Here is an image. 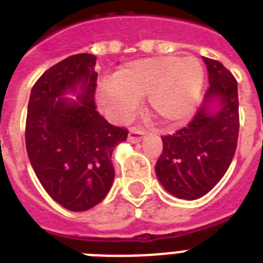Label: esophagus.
Listing matches in <instances>:
<instances>
[{"mask_svg": "<svg viewBox=\"0 0 263 263\" xmlns=\"http://www.w3.org/2000/svg\"><path fill=\"white\" fill-rule=\"evenodd\" d=\"M143 129H140V128L138 127H132L131 129H129V134H128V140H129L131 143H136V142H139V140L143 139Z\"/></svg>", "mask_w": 263, "mask_h": 263, "instance_id": "34e87169", "label": "esophagus"}]
</instances>
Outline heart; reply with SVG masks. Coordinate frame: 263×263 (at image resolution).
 Instances as JSON below:
<instances>
[{"label": "heart", "mask_w": 263, "mask_h": 263, "mask_svg": "<svg viewBox=\"0 0 263 263\" xmlns=\"http://www.w3.org/2000/svg\"><path fill=\"white\" fill-rule=\"evenodd\" d=\"M203 68L194 57L161 55L136 60L120 68L115 80L97 90L101 106L119 120L129 119L148 95V110L164 125H177L192 115L203 86Z\"/></svg>", "instance_id": "1"}]
</instances>
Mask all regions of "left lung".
Wrapping results in <instances>:
<instances>
[{
	"mask_svg": "<svg viewBox=\"0 0 263 263\" xmlns=\"http://www.w3.org/2000/svg\"><path fill=\"white\" fill-rule=\"evenodd\" d=\"M209 88L203 105L173 135L162 136L156 173L165 190L180 199H198L216 185L232 162L239 138V97L235 76L217 60L203 57ZM218 98L221 106L210 110Z\"/></svg>",
	"mask_w": 263,
	"mask_h": 263,
	"instance_id": "obj_1",
	"label": "left lung"
}]
</instances>
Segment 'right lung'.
<instances>
[{
	"label": "right lung",
	"instance_id": "add662e5",
	"mask_svg": "<svg viewBox=\"0 0 263 263\" xmlns=\"http://www.w3.org/2000/svg\"><path fill=\"white\" fill-rule=\"evenodd\" d=\"M97 57L80 53L50 67L31 90L26 146L34 172L53 199L72 212L94 208L115 179L111 153L127 140L95 105ZM80 87L79 103L62 98Z\"/></svg>",
	"mask_w": 263,
	"mask_h": 263
}]
</instances>
